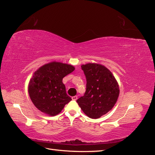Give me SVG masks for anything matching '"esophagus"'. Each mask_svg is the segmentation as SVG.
Listing matches in <instances>:
<instances>
[{
	"instance_id": "1",
	"label": "esophagus",
	"mask_w": 155,
	"mask_h": 155,
	"mask_svg": "<svg viewBox=\"0 0 155 155\" xmlns=\"http://www.w3.org/2000/svg\"><path fill=\"white\" fill-rule=\"evenodd\" d=\"M77 98H78L77 96H73V97H72V100H77Z\"/></svg>"
}]
</instances>
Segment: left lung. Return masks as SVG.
Masks as SVG:
<instances>
[{
    "label": "left lung",
    "instance_id": "8db88e82",
    "mask_svg": "<svg viewBox=\"0 0 155 155\" xmlns=\"http://www.w3.org/2000/svg\"><path fill=\"white\" fill-rule=\"evenodd\" d=\"M86 78V90L77 102L88 117L98 119L113 108L120 94L116 79L105 66L87 63L81 66Z\"/></svg>",
    "mask_w": 155,
    "mask_h": 155
}]
</instances>
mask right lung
<instances>
[{
  "instance_id": "1",
  "label": "right lung",
  "mask_w": 155,
  "mask_h": 155,
  "mask_svg": "<svg viewBox=\"0 0 155 155\" xmlns=\"http://www.w3.org/2000/svg\"><path fill=\"white\" fill-rule=\"evenodd\" d=\"M74 70L71 64L53 61L35 72L29 82L28 93L39 110L55 116L71 101L72 99L67 94L63 78Z\"/></svg>"
}]
</instances>
